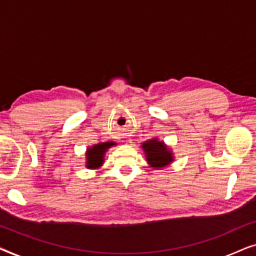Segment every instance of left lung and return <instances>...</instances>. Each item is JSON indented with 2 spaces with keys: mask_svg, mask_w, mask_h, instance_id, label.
I'll return each instance as SVG.
<instances>
[{
  "mask_svg": "<svg viewBox=\"0 0 256 256\" xmlns=\"http://www.w3.org/2000/svg\"><path fill=\"white\" fill-rule=\"evenodd\" d=\"M141 148L146 155V162L152 169L160 170L174 160L172 149L158 138H152L141 143Z\"/></svg>",
  "mask_w": 256,
  "mask_h": 256,
  "instance_id": "8db88e82",
  "label": "left lung"
}]
</instances>
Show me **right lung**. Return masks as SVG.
Instances as JSON below:
<instances>
[{
	"label": "right lung",
	"instance_id": "obj_1",
	"mask_svg": "<svg viewBox=\"0 0 256 256\" xmlns=\"http://www.w3.org/2000/svg\"><path fill=\"white\" fill-rule=\"evenodd\" d=\"M113 146H116L115 142H101L92 146H88L86 150V164L85 166L87 169H99L102 166L104 162V155L108 152V149L112 148Z\"/></svg>",
	"mask_w": 256,
	"mask_h": 256
}]
</instances>
